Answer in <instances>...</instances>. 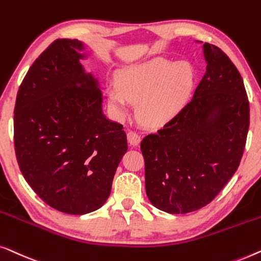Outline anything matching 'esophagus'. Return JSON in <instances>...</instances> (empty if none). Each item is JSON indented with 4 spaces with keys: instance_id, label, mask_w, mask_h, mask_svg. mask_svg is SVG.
Listing matches in <instances>:
<instances>
[{
    "instance_id": "34e87169",
    "label": "esophagus",
    "mask_w": 261,
    "mask_h": 261,
    "mask_svg": "<svg viewBox=\"0 0 261 261\" xmlns=\"http://www.w3.org/2000/svg\"><path fill=\"white\" fill-rule=\"evenodd\" d=\"M127 141H129L131 145L136 146L141 143V136H139L136 131L130 130L129 132H127Z\"/></svg>"
}]
</instances>
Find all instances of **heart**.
I'll return each mask as SVG.
<instances>
[{"instance_id":"heart-1","label":"heart","mask_w":261,"mask_h":261,"mask_svg":"<svg viewBox=\"0 0 261 261\" xmlns=\"http://www.w3.org/2000/svg\"><path fill=\"white\" fill-rule=\"evenodd\" d=\"M117 89L108 92L109 105L118 118L138 102V115L148 126L161 127L177 118L192 100L196 71L189 62L153 58L117 72Z\"/></svg>"}]
</instances>
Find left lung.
Segmentation results:
<instances>
[{
  "instance_id": "obj_1",
  "label": "left lung",
  "mask_w": 261,
  "mask_h": 261,
  "mask_svg": "<svg viewBox=\"0 0 261 261\" xmlns=\"http://www.w3.org/2000/svg\"><path fill=\"white\" fill-rule=\"evenodd\" d=\"M207 71L177 118L143 138L150 202L186 214L215 199L239 167L249 126V102L236 65L205 42Z\"/></svg>"
}]
</instances>
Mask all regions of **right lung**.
Here are the masks:
<instances>
[{
  "mask_svg": "<svg viewBox=\"0 0 261 261\" xmlns=\"http://www.w3.org/2000/svg\"><path fill=\"white\" fill-rule=\"evenodd\" d=\"M83 43L58 39L31 66L14 110V146L23 177L66 214L100 208L127 151L122 124L102 115L101 92L79 60Z\"/></svg>",
  "mask_w": 261,
  "mask_h": 261,
  "instance_id": "right-lung-1",
  "label": "right lung"
}]
</instances>
